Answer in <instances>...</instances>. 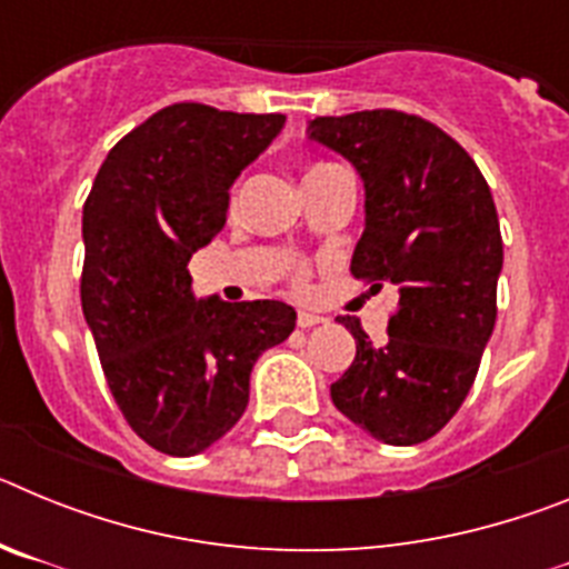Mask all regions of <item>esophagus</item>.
<instances>
[{
	"label": "esophagus",
	"mask_w": 569,
	"mask_h": 569,
	"mask_svg": "<svg viewBox=\"0 0 569 569\" xmlns=\"http://www.w3.org/2000/svg\"><path fill=\"white\" fill-rule=\"evenodd\" d=\"M299 328H316V325H321L325 321V316L319 313H310V310H299Z\"/></svg>",
	"instance_id": "obj_1"
}]
</instances>
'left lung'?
<instances>
[{"label":"left lung","instance_id":"left-lung-1","mask_svg":"<svg viewBox=\"0 0 569 569\" xmlns=\"http://www.w3.org/2000/svg\"><path fill=\"white\" fill-rule=\"evenodd\" d=\"M308 139L345 156L365 188L353 276L399 288L381 347L339 316L356 359L330 399L373 439L419 445L467 399L496 328L505 248L492 193L456 139L401 110L319 116Z\"/></svg>","mask_w":569,"mask_h":569}]
</instances>
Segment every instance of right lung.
Wrapping results in <instances>:
<instances>
[{"label": "right lung", "mask_w": 569, "mask_h": 569, "mask_svg": "<svg viewBox=\"0 0 569 569\" xmlns=\"http://www.w3.org/2000/svg\"><path fill=\"white\" fill-rule=\"evenodd\" d=\"M281 128V113L170 104L110 150L84 202V321L122 416L168 456L222 439L248 407L256 359L296 328L284 301L199 299L188 273Z\"/></svg>", "instance_id": "1"}]
</instances>
